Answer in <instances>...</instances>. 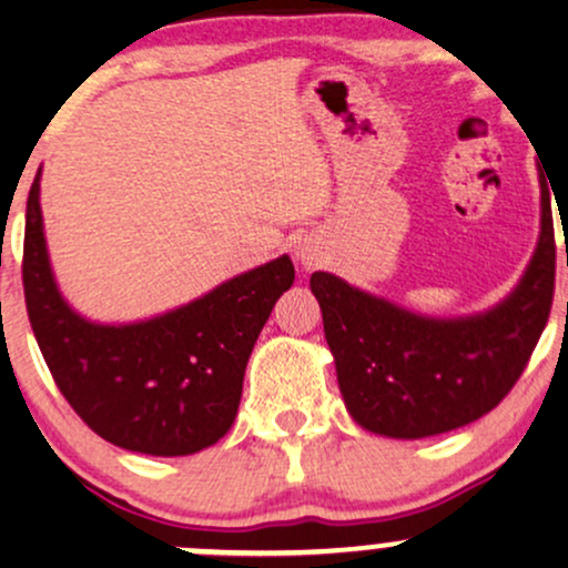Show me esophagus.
I'll return each instance as SVG.
<instances>
[{"label":"esophagus","instance_id":"obj_1","mask_svg":"<svg viewBox=\"0 0 568 568\" xmlns=\"http://www.w3.org/2000/svg\"><path fill=\"white\" fill-rule=\"evenodd\" d=\"M296 258L302 262V266L310 270V266H317L323 262V251L312 240H304V243L296 245Z\"/></svg>","mask_w":568,"mask_h":568}]
</instances>
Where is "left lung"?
Wrapping results in <instances>:
<instances>
[{"label":"left lung","instance_id":"1","mask_svg":"<svg viewBox=\"0 0 568 568\" xmlns=\"http://www.w3.org/2000/svg\"><path fill=\"white\" fill-rule=\"evenodd\" d=\"M325 342L352 419L387 438H429L497 408L529 363L556 291V232L542 181V232L524 277L484 315H416L315 272Z\"/></svg>","mask_w":568,"mask_h":568}]
</instances>
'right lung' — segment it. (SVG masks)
Returning a JSON list of instances; mask_svg holds the SVG:
<instances>
[{"instance_id": "right-lung-1", "label": "right lung", "mask_w": 568, "mask_h": 568, "mask_svg": "<svg viewBox=\"0 0 568 568\" xmlns=\"http://www.w3.org/2000/svg\"><path fill=\"white\" fill-rule=\"evenodd\" d=\"M39 175L26 202L23 293L61 395L95 435L128 452L186 456L213 446L237 416L247 357L293 285V262L280 256L152 321L90 323L55 285Z\"/></svg>"}]
</instances>
